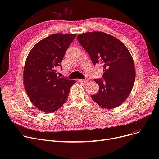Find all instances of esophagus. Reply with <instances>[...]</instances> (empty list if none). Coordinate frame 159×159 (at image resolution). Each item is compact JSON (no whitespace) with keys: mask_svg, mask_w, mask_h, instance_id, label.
Returning a JSON list of instances; mask_svg holds the SVG:
<instances>
[{"mask_svg":"<svg viewBox=\"0 0 159 159\" xmlns=\"http://www.w3.org/2000/svg\"><path fill=\"white\" fill-rule=\"evenodd\" d=\"M79 82H82V83H88L89 82V80L88 79H79Z\"/></svg>","mask_w":159,"mask_h":159,"instance_id":"1","label":"esophagus"}]
</instances>
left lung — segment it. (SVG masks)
Instances as JSON below:
<instances>
[{
    "label": "left lung",
    "mask_w": 159,
    "mask_h": 159,
    "mask_svg": "<svg viewBox=\"0 0 159 159\" xmlns=\"http://www.w3.org/2000/svg\"><path fill=\"white\" fill-rule=\"evenodd\" d=\"M77 39L93 65L103 68L102 78L94 79L99 90L91 98L106 109L119 106L130 94L135 80L134 62L128 48L119 39L101 31L82 33Z\"/></svg>",
    "instance_id": "8db88e82"
}]
</instances>
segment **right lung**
I'll list each match as a JSON object with an SVG mask.
<instances>
[{
	"instance_id": "1",
	"label": "right lung",
	"mask_w": 159,
	"mask_h": 159,
	"mask_svg": "<svg viewBox=\"0 0 159 159\" xmlns=\"http://www.w3.org/2000/svg\"><path fill=\"white\" fill-rule=\"evenodd\" d=\"M76 34L55 33L31 49L24 69V84L31 102L39 110L53 113L66 102L76 81L57 76L61 62Z\"/></svg>"
}]
</instances>
